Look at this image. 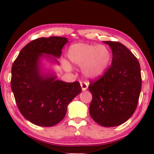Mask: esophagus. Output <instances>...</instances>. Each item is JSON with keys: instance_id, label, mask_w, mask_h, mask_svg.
<instances>
[{"instance_id": "34e87169", "label": "esophagus", "mask_w": 154, "mask_h": 154, "mask_svg": "<svg viewBox=\"0 0 154 154\" xmlns=\"http://www.w3.org/2000/svg\"><path fill=\"white\" fill-rule=\"evenodd\" d=\"M80 86L82 87V90L83 91H85V90H86L88 88V83L86 82H81L80 83Z\"/></svg>"}]
</instances>
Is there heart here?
Masks as SVG:
<instances>
[{
  "label": "heart",
  "instance_id": "1",
  "mask_svg": "<svg viewBox=\"0 0 154 154\" xmlns=\"http://www.w3.org/2000/svg\"><path fill=\"white\" fill-rule=\"evenodd\" d=\"M68 57L72 63L83 66L82 69L86 77L96 78L106 71L111 59V54L104 45L79 43L70 47ZM64 66L67 70L71 69V66L67 62H64Z\"/></svg>",
  "mask_w": 154,
  "mask_h": 154
}]
</instances>
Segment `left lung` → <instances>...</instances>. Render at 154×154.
Returning <instances> with one entry per match:
<instances>
[{"mask_svg":"<svg viewBox=\"0 0 154 154\" xmlns=\"http://www.w3.org/2000/svg\"><path fill=\"white\" fill-rule=\"evenodd\" d=\"M112 51L110 67L100 78L91 80L92 94L89 113L103 127L119 126L134 113L142 88L141 68L137 58L123 44L103 42Z\"/></svg>","mask_w":154,"mask_h":154,"instance_id":"1","label":"left lung"}]
</instances>
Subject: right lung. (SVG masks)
I'll list each match as a JSON object with an SVG mask.
<instances>
[{
	"mask_svg": "<svg viewBox=\"0 0 154 154\" xmlns=\"http://www.w3.org/2000/svg\"><path fill=\"white\" fill-rule=\"evenodd\" d=\"M66 37L39 38L22 48L12 66L11 88L21 115L33 125L52 127L64 119L70 102L82 91L79 82L66 83L54 74H43V57L58 60L68 42ZM48 54V55H44Z\"/></svg>",
	"mask_w": 154,
	"mask_h": 154,
	"instance_id": "right-lung-1",
	"label": "right lung"
}]
</instances>
